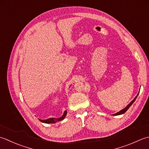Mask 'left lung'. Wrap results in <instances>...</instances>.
Here are the masks:
<instances>
[{"instance_id":"left-lung-1","label":"left lung","mask_w":149,"mask_h":149,"mask_svg":"<svg viewBox=\"0 0 149 149\" xmlns=\"http://www.w3.org/2000/svg\"><path fill=\"white\" fill-rule=\"evenodd\" d=\"M139 94V93H138ZM138 95H137V96H136V97H135V98H134V100H132V101L131 102H130V104L128 105H127V107H125V108H124L123 109H122V110H121L120 111H119V112H118V113H116V114H113V115H114V116H117V115H120V114H124V113H125V112L127 111V110H128V109H129V108L130 107V106H131L132 105V104H133V103H134V101H135V100H136V98H137V96H138Z\"/></svg>"}]
</instances>
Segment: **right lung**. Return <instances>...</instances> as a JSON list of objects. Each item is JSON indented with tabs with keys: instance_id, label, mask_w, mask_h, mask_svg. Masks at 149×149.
<instances>
[{
	"instance_id": "right-lung-1",
	"label": "right lung",
	"mask_w": 149,
	"mask_h": 149,
	"mask_svg": "<svg viewBox=\"0 0 149 149\" xmlns=\"http://www.w3.org/2000/svg\"><path fill=\"white\" fill-rule=\"evenodd\" d=\"M67 114V111H65L64 113H63L62 116L58 118H48L47 120H40V121L42 123H54L57 122V121H61L62 120H63L65 118V117L66 116Z\"/></svg>"
}]
</instances>
